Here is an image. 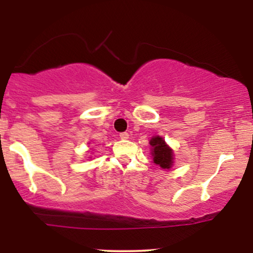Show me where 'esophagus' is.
I'll return each instance as SVG.
<instances>
[{
    "mask_svg": "<svg viewBox=\"0 0 253 253\" xmlns=\"http://www.w3.org/2000/svg\"><path fill=\"white\" fill-rule=\"evenodd\" d=\"M120 138L123 139V140H127V139L129 138V134L127 132H124V133H120Z\"/></svg>",
    "mask_w": 253,
    "mask_h": 253,
    "instance_id": "esophagus-1",
    "label": "esophagus"
}]
</instances>
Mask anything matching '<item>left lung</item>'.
Wrapping results in <instances>:
<instances>
[{
    "instance_id": "8db88e82",
    "label": "left lung",
    "mask_w": 253,
    "mask_h": 253,
    "mask_svg": "<svg viewBox=\"0 0 253 253\" xmlns=\"http://www.w3.org/2000/svg\"><path fill=\"white\" fill-rule=\"evenodd\" d=\"M151 156H152V162L156 165H158L161 169L169 170L172 168L173 161V150L165 143V140L162 136L155 135L151 138Z\"/></svg>"
}]
</instances>
